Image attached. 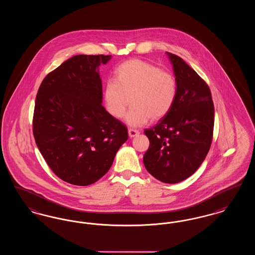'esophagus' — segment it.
<instances>
[{
    "instance_id": "esophagus-1",
    "label": "esophagus",
    "mask_w": 255,
    "mask_h": 255,
    "mask_svg": "<svg viewBox=\"0 0 255 255\" xmlns=\"http://www.w3.org/2000/svg\"><path fill=\"white\" fill-rule=\"evenodd\" d=\"M128 133H129V136L132 138V137L136 136L139 133V132L137 130H134V129H129L128 130Z\"/></svg>"
}]
</instances>
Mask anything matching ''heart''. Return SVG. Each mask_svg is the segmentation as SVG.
<instances>
[{"mask_svg": "<svg viewBox=\"0 0 255 255\" xmlns=\"http://www.w3.org/2000/svg\"><path fill=\"white\" fill-rule=\"evenodd\" d=\"M177 96V82L173 74L139 59L121 64L115 71V81L104 88V103L110 115L122 119L131 100L132 108L125 122L132 127L144 125L151 118L158 121L172 108Z\"/></svg>", "mask_w": 255, "mask_h": 255, "instance_id": "b5f03b06", "label": "heart"}]
</instances>
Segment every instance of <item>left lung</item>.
<instances>
[{
  "mask_svg": "<svg viewBox=\"0 0 255 255\" xmlns=\"http://www.w3.org/2000/svg\"><path fill=\"white\" fill-rule=\"evenodd\" d=\"M173 65L177 96L169 112L146 129L150 145L147 171L158 181L177 183L194 174L212 142L214 106L206 82L181 57L166 52Z\"/></svg>",
  "mask_w": 255,
  "mask_h": 255,
  "instance_id": "left-lung-1",
  "label": "left lung"
}]
</instances>
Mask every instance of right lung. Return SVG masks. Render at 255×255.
<instances>
[{
  "label": "right lung",
  "mask_w": 255,
  "mask_h": 255,
  "mask_svg": "<svg viewBox=\"0 0 255 255\" xmlns=\"http://www.w3.org/2000/svg\"><path fill=\"white\" fill-rule=\"evenodd\" d=\"M111 58L73 56L49 73L38 90L33 115L37 147L53 173L71 184L98 181L128 139L126 126L102 106L98 68Z\"/></svg>",
  "instance_id": "right-lung-1"
}]
</instances>
